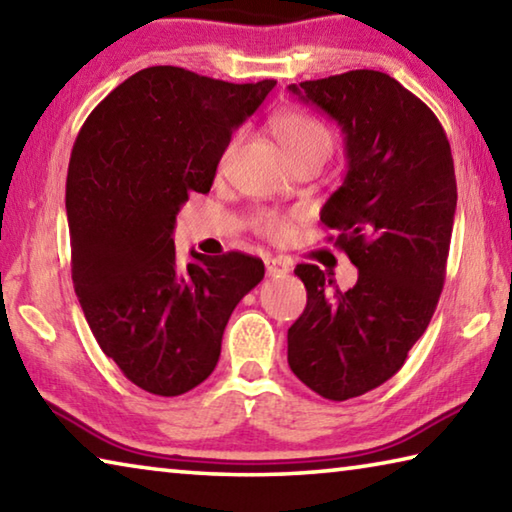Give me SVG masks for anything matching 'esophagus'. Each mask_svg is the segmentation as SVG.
Returning a JSON list of instances; mask_svg holds the SVG:
<instances>
[{"label":"esophagus","instance_id":"34e87169","mask_svg":"<svg viewBox=\"0 0 512 512\" xmlns=\"http://www.w3.org/2000/svg\"><path fill=\"white\" fill-rule=\"evenodd\" d=\"M291 271V262L287 257H268L266 259V273L268 277H282Z\"/></svg>","mask_w":512,"mask_h":512}]
</instances>
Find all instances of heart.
<instances>
[{
  "mask_svg": "<svg viewBox=\"0 0 512 512\" xmlns=\"http://www.w3.org/2000/svg\"><path fill=\"white\" fill-rule=\"evenodd\" d=\"M268 128H271L273 137L277 144L282 146V151L287 153V158L293 162H298L302 158H309V155H320V158H329L334 146V137L329 133V128L318 121L316 117L305 115V112L298 110H282L277 115L271 117L268 121ZM235 142L232 140L221 155V162L230 158L232 149H235ZM255 225L257 230L266 237H277L282 235L284 230V221L280 214L275 212H262L255 216Z\"/></svg>",
  "mask_w": 512,
  "mask_h": 512,
  "instance_id": "heart-1",
  "label": "heart"
}]
</instances>
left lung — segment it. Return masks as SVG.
<instances>
[{"instance_id": "left-lung-1", "label": "left lung", "mask_w": 512, "mask_h": 512, "mask_svg": "<svg viewBox=\"0 0 512 512\" xmlns=\"http://www.w3.org/2000/svg\"><path fill=\"white\" fill-rule=\"evenodd\" d=\"M345 135L348 173L320 221L359 268L341 291L298 264L307 307L289 327V366L325 400L391 379L427 329L445 284L456 212L452 149L438 117L384 72L352 69L289 85Z\"/></svg>"}]
</instances>
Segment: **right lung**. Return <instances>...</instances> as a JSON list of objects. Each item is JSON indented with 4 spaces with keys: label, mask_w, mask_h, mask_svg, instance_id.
Segmentation results:
<instances>
[{
    "label": "right lung",
    "mask_w": 512,
    "mask_h": 512,
    "mask_svg": "<svg viewBox=\"0 0 512 512\" xmlns=\"http://www.w3.org/2000/svg\"><path fill=\"white\" fill-rule=\"evenodd\" d=\"M273 88L146 67L76 137L65 192L74 291L103 354L146 393L176 397L210 377L230 314L262 282L264 262L244 253L192 250L178 266L171 235Z\"/></svg>",
    "instance_id": "obj_1"
}]
</instances>
